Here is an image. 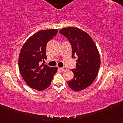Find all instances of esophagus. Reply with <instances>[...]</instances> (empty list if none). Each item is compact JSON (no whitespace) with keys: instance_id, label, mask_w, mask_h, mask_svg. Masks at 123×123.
Returning <instances> with one entry per match:
<instances>
[{"instance_id":"34e87169","label":"esophagus","mask_w":123,"mask_h":123,"mask_svg":"<svg viewBox=\"0 0 123 123\" xmlns=\"http://www.w3.org/2000/svg\"><path fill=\"white\" fill-rule=\"evenodd\" d=\"M60 70H61V71L63 72V71H64V70H67V68H65V67H64V68H60Z\"/></svg>"}]
</instances>
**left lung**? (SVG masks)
<instances>
[{"label": "left lung", "instance_id": "1", "mask_svg": "<svg viewBox=\"0 0 123 123\" xmlns=\"http://www.w3.org/2000/svg\"><path fill=\"white\" fill-rule=\"evenodd\" d=\"M66 37L72 48V58L77 57L76 68L72 69L74 78L68 82V86L74 91L86 88L94 82L101 60L98 50L90 35L75 27L62 28L59 31Z\"/></svg>", "mask_w": 123, "mask_h": 123}]
</instances>
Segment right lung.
<instances>
[{
	"mask_svg": "<svg viewBox=\"0 0 123 123\" xmlns=\"http://www.w3.org/2000/svg\"><path fill=\"white\" fill-rule=\"evenodd\" d=\"M58 30H41L27 40L20 51L18 59L19 72L28 86L41 91L51 85L58 67L42 64L46 59V44L58 33Z\"/></svg>",
	"mask_w": 123,
	"mask_h": 123,
	"instance_id": "obj_1",
	"label": "right lung"
}]
</instances>
